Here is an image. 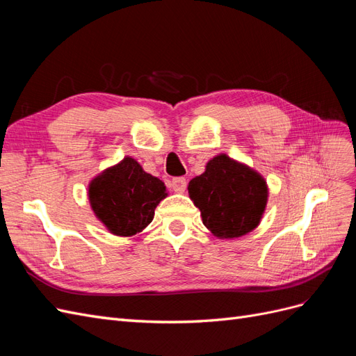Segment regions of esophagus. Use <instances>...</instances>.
Masks as SVG:
<instances>
[{"instance_id": "obj_1", "label": "esophagus", "mask_w": 356, "mask_h": 356, "mask_svg": "<svg viewBox=\"0 0 356 356\" xmlns=\"http://www.w3.org/2000/svg\"><path fill=\"white\" fill-rule=\"evenodd\" d=\"M172 188H174V191H177V193H184L187 188L186 178L178 177V178L172 179Z\"/></svg>"}]
</instances>
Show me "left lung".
Instances as JSON below:
<instances>
[{"label":"left lung","instance_id":"obj_1","mask_svg":"<svg viewBox=\"0 0 356 356\" xmlns=\"http://www.w3.org/2000/svg\"><path fill=\"white\" fill-rule=\"evenodd\" d=\"M188 195L207 229L220 239H233L260 224L268 191L264 178L254 169L220 154L188 182Z\"/></svg>","mask_w":356,"mask_h":356}]
</instances>
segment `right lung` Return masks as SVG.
Instances as JSON below:
<instances>
[{"mask_svg": "<svg viewBox=\"0 0 356 356\" xmlns=\"http://www.w3.org/2000/svg\"><path fill=\"white\" fill-rule=\"evenodd\" d=\"M168 196L159 178L147 174L132 157L105 169L89 184L96 217L115 236H134L154 218V209Z\"/></svg>", "mask_w": 356, "mask_h": 356, "instance_id": "right-lung-1", "label": "right lung"}]
</instances>
